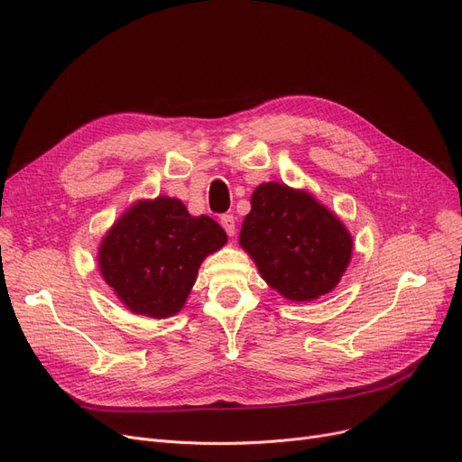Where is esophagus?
<instances>
[{
    "mask_svg": "<svg viewBox=\"0 0 462 462\" xmlns=\"http://www.w3.org/2000/svg\"><path fill=\"white\" fill-rule=\"evenodd\" d=\"M221 225H223V228L226 230L228 236L236 234V218H234V215H223L221 217Z\"/></svg>",
    "mask_w": 462,
    "mask_h": 462,
    "instance_id": "34e87169",
    "label": "esophagus"
}]
</instances>
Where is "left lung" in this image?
I'll list each match as a JSON object with an SVG mask.
<instances>
[{
    "mask_svg": "<svg viewBox=\"0 0 462 462\" xmlns=\"http://www.w3.org/2000/svg\"><path fill=\"white\" fill-rule=\"evenodd\" d=\"M239 245L262 279L290 301H312L341 281L352 258V236L309 192L262 183L239 232Z\"/></svg>",
    "mask_w": 462,
    "mask_h": 462,
    "instance_id": "1",
    "label": "left lung"
}]
</instances>
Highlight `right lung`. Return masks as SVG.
I'll use <instances>...</instances> for the list:
<instances>
[{
  "label": "right lung",
  "mask_w": 462,
  "mask_h": 462,
  "mask_svg": "<svg viewBox=\"0 0 462 462\" xmlns=\"http://www.w3.org/2000/svg\"><path fill=\"white\" fill-rule=\"evenodd\" d=\"M225 244L218 223L189 215L178 199L140 200L105 236L99 268L131 312L168 319L185 305L202 260Z\"/></svg>",
  "instance_id": "obj_1"
}]
</instances>
